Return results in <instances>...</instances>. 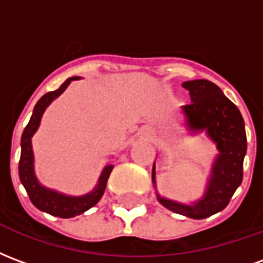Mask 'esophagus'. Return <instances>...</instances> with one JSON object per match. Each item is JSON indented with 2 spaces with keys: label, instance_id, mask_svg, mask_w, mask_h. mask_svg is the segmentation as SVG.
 <instances>
[{
  "label": "esophagus",
  "instance_id": "esophagus-1",
  "mask_svg": "<svg viewBox=\"0 0 263 263\" xmlns=\"http://www.w3.org/2000/svg\"><path fill=\"white\" fill-rule=\"evenodd\" d=\"M145 135H146V138H152V135H154V132L152 131H145Z\"/></svg>",
  "mask_w": 263,
  "mask_h": 263
}]
</instances>
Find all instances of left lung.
<instances>
[{"label": "left lung", "instance_id": "left-lung-1", "mask_svg": "<svg viewBox=\"0 0 263 263\" xmlns=\"http://www.w3.org/2000/svg\"><path fill=\"white\" fill-rule=\"evenodd\" d=\"M192 104L180 112L190 135L205 132L215 143L218 154L214 158L207 186L201 197L192 203H180L158 193L156 166L152 167V183L156 198L163 207L189 218L201 220L224 210L232 194L242 182V163L247 154V135L243 118L237 105L224 96L214 83L204 79L184 81Z\"/></svg>", "mask_w": 263, "mask_h": 263}]
</instances>
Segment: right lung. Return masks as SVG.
I'll list each match as a JSON object with an SVG mask.
<instances>
[{"instance_id": "right-lung-1", "label": "right lung", "mask_w": 263, "mask_h": 263, "mask_svg": "<svg viewBox=\"0 0 263 263\" xmlns=\"http://www.w3.org/2000/svg\"><path fill=\"white\" fill-rule=\"evenodd\" d=\"M81 77H70L62 84V86L54 90V91L46 92L35 105L33 112L28 125L24 129L22 138H21V159H20V179L21 183L24 184L26 193L31 198L32 204L39 209L41 211H45L54 217L60 218H71L76 215L83 214L84 211L91 209L92 205L100 201L103 197L107 186L111 172L114 169L112 165H107L101 172L98 177V182L96 187L92 189L90 193L83 194V196H70V194L60 193L53 189H48L43 186L42 183L37 180L36 173H35V156H33V149H32V138L37 131L41 125L43 112L46 111L49 105L52 104L53 100L59 97L62 92L69 87V84L73 80H79Z\"/></svg>"}]
</instances>
